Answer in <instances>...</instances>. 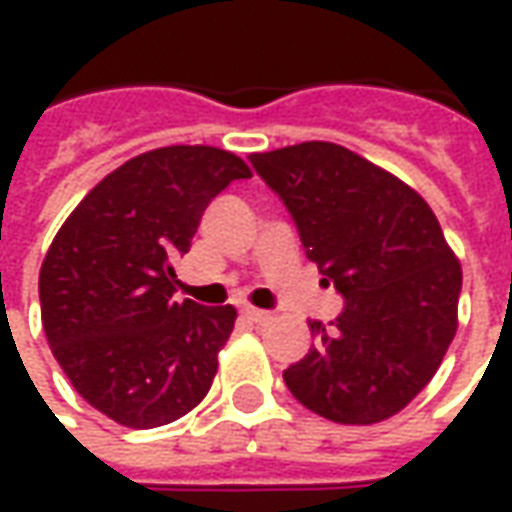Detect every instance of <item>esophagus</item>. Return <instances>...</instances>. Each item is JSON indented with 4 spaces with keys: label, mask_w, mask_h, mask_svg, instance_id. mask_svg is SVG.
Masks as SVG:
<instances>
[{
    "label": "esophagus",
    "mask_w": 512,
    "mask_h": 512,
    "mask_svg": "<svg viewBox=\"0 0 512 512\" xmlns=\"http://www.w3.org/2000/svg\"><path fill=\"white\" fill-rule=\"evenodd\" d=\"M244 318L252 323H266L271 318V312L268 310H257V307H246L244 310Z\"/></svg>",
    "instance_id": "obj_1"
}]
</instances>
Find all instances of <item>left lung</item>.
<instances>
[{
    "label": "left lung",
    "mask_w": 512,
    "mask_h": 512,
    "mask_svg": "<svg viewBox=\"0 0 512 512\" xmlns=\"http://www.w3.org/2000/svg\"><path fill=\"white\" fill-rule=\"evenodd\" d=\"M299 227L323 282L343 293L315 345L285 370L301 406L340 425L395 417L436 376L458 332L463 271L408 183L334 142L249 156Z\"/></svg>",
    "instance_id": "8db88e82"
}]
</instances>
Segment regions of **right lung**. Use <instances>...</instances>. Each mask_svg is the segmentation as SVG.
Returning a JSON list of instances; mask_svg holds the SVG:
<instances>
[{"label":"right lung","instance_id":"1","mask_svg":"<svg viewBox=\"0 0 512 512\" xmlns=\"http://www.w3.org/2000/svg\"><path fill=\"white\" fill-rule=\"evenodd\" d=\"M241 178L252 169L230 150L156 147L109 172L54 235L38 279L43 332L73 389L117 425L158 428L208 395L235 307L172 299V263Z\"/></svg>","mask_w":512,"mask_h":512}]
</instances>
